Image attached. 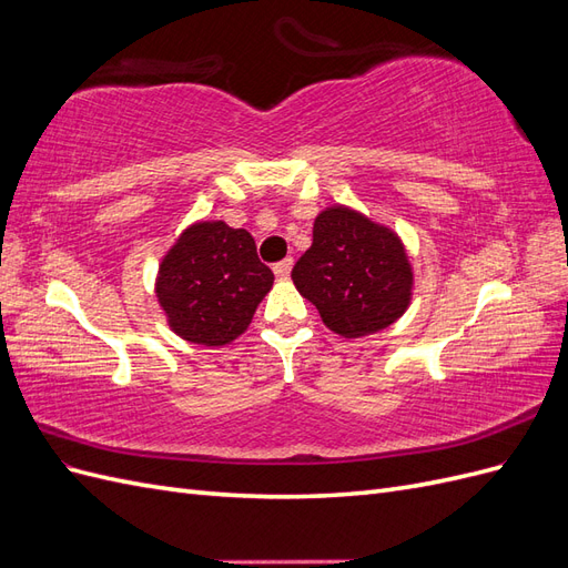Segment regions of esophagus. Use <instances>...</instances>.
<instances>
[{
    "instance_id": "1",
    "label": "esophagus",
    "mask_w": 568,
    "mask_h": 568,
    "mask_svg": "<svg viewBox=\"0 0 568 568\" xmlns=\"http://www.w3.org/2000/svg\"><path fill=\"white\" fill-rule=\"evenodd\" d=\"M291 267H294V261H291V257H284V261L274 265L272 270H274V274H277V280H286L291 274Z\"/></svg>"
}]
</instances>
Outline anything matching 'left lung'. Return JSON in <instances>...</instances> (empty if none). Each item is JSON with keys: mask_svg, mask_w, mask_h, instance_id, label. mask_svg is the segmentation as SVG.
I'll use <instances>...</instances> for the list:
<instances>
[{"mask_svg": "<svg viewBox=\"0 0 568 568\" xmlns=\"http://www.w3.org/2000/svg\"><path fill=\"white\" fill-rule=\"evenodd\" d=\"M291 280L343 338L369 336L400 320L415 286L403 239L341 203L315 217L313 246Z\"/></svg>", "mask_w": 568, "mask_h": 568, "instance_id": "left-lung-1", "label": "left lung"}]
</instances>
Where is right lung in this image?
Here are the masks:
<instances>
[{
    "instance_id": "obj_1",
    "label": "right lung",
    "mask_w": 568,
    "mask_h": 568,
    "mask_svg": "<svg viewBox=\"0 0 568 568\" xmlns=\"http://www.w3.org/2000/svg\"><path fill=\"white\" fill-rule=\"evenodd\" d=\"M272 282L274 274L257 261L246 230L199 220L163 255L156 298L180 338L217 348L248 329Z\"/></svg>"
}]
</instances>
